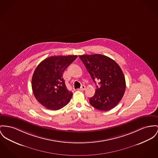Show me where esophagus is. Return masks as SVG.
<instances>
[{
	"mask_svg": "<svg viewBox=\"0 0 158 158\" xmlns=\"http://www.w3.org/2000/svg\"><path fill=\"white\" fill-rule=\"evenodd\" d=\"M85 89V86L84 85H82L80 89H78V90H81V91H83Z\"/></svg>",
	"mask_w": 158,
	"mask_h": 158,
	"instance_id": "34e87169",
	"label": "esophagus"
}]
</instances>
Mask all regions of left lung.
<instances>
[{"label":"left lung","instance_id":"8db88e82","mask_svg":"<svg viewBox=\"0 0 158 158\" xmlns=\"http://www.w3.org/2000/svg\"><path fill=\"white\" fill-rule=\"evenodd\" d=\"M79 57L94 82H99L95 95L89 99L90 104L104 111L115 107L123 98L126 89L125 76L119 65L102 54H85Z\"/></svg>","mask_w":158,"mask_h":158}]
</instances>
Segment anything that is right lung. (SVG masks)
I'll return each instance as SVG.
<instances>
[{
	"label": "right lung",
	"mask_w": 158,
	"mask_h": 158,
	"mask_svg": "<svg viewBox=\"0 0 158 158\" xmlns=\"http://www.w3.org/2000/svg\"><path fill=\"white\" fill-rule=\"evenodd\" d=\"M77 57L76 55L49 57L35 69L32 76V90L37 101L47 109H61L70 101L73 94L66 88L63 73Z\"/></svg>",
	"instance_id": "add662e5"
}]
</instances>
